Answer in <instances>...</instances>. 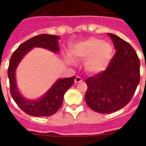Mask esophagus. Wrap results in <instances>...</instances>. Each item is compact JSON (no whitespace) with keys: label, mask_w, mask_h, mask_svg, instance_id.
<instances>
[{"label":"esophagus","mask_w":146,"mask_h":146,"mask_svg":"<svg viewBox=\"0 0 146 146\" xmlns=\"http://www.w3.org/2000/svg\"><path fill=\"white\" fill-rule=\"evenodd\" d=\"M75 83H79V82H82V78L80 77V76H76L75 79Z\"/></svg>","instance_id":"1"}]
</instances>
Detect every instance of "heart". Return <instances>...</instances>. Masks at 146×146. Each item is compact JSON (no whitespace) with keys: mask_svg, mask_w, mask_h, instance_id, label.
Returning <instances> with one entry per match:
<instances>
[{"mask_svg":"<svg viewBox=\"0 0 146 146\" xmlns=\"http://www.w3.org/2000/svg\"><path fill=\"white\" fill-rule=\"evenodd\" d=\"M113 48L108 42L95 38L74 44L70 50L72 60H85V68L92 73H99L108 66Z\"/></svg>","mask_w":146,"mask_h":146,"instance_id":"1","label":"heart"}]
</instances>
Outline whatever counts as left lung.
<instances>
[{
    "label": "left lung",
    "mask_w": 146,
    "mask_h": 146,
    "mask_svg": "<svg viewBox=\"0 0 146 146\" xmlns=\"http://www.w3.org/2000/svg\"><path fill=\"white\" fill-rule=\"evenodd\" d=\"M108 35L113 43L115 54L105 70L86 80V102L102 113H112L126 106L140 80V62L136 50L117 35Z\"/></svg>",
    "instance_id": "obj_1"
}]
</instances>
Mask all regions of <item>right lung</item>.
<instances>
[{"mask_svg": "<svg viewBox=\"0 0 146 146\" xmlns=\"http://www.w3.org/2000/svg\"><path fill=\"white\" fill-rule=\"evenodd\" d=\"M59 36L48 34L36 35L20 44L11 56L8 67L11 96L17 105L29 115L48 117L55 113L62 106L64 96L73 84L75 76L57 79L43 96L36 100L26 99L20 93L17 84L16 70L23 58L33 48H42L57 54L60 50Z\"/></svg>", "mask_w": 146, "mask_h": 146, "instance_id": "obj_1", "label": "right lung"}]
</instances>
